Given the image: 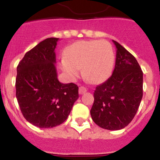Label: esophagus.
Here are the masks:
<instances>
[{"label": "esophagus", "mask_w": 160, "mask_h": 160, "mask_svg": "<svg viewBox=\"0 0 160 160\" xmlns=\"http://www.w3.org/2000/svg\"><path fill=\"white\" fill-rule=\"evenodd\" d=\"M87 88H86V87H79V90H78V92H79V94H84L85 92H87Z\"/></svg>", "instance_id": "34e87169"}]
</instances>
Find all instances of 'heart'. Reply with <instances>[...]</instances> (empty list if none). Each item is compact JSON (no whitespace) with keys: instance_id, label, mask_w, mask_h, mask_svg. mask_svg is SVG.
<instances>
[{"instance_id":"1","label":"heart","mask_w":160,"mask_h":160,"mask_svg":"<svg viewBox=\"0 0 160 160\" xmlns=\"http://www.w3.org/2000/svg\"><path fill=\"white\" fill-rule=\"evenodd\" d=\"M114 58L112 46L107 41H78L67 48L61 68L71 79L78 77L82 68L85 79L97 84L111 75Z\"/></svg>"}]
</instances>
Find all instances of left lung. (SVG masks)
Instances as JSON below:
<instances>
[{
    "instance_id": "1",
    "label": "left lung",
    "mask_w": 160,
    "mask_h": 160,
    "mask_svg": "<svg viewBox=\"0 0 160 160\" xmlns=\"http://www.w3.org/2000/svg\"><path fill=\"white\" fill-rule=\"evenodd\" d=\"M116 46L112 75L98 85L90 110L93 121L103 129L121 130L132 121L142 98V71L135 58L123 46Z\"/></svg>"
}]
</instances>
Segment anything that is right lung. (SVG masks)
<instances>
[{
    "mask_svg": "<svg viewBox=\"0 0 160 160\" xmlns=\"http://www.w3.org/2000/svg\"><path fill=\"white\" fill-rule=\"evenodd\" d=\"M49 38L25 53L17 67L16 97L24 118L40 128L64 122L78 98V87L58 79L55 48Z\"/></svg>",
    "mask_w": 160,
    "mask_h": 160,
    "instance_id": "right-lung-1",
    "label": "right lung"
}]
</instances>
